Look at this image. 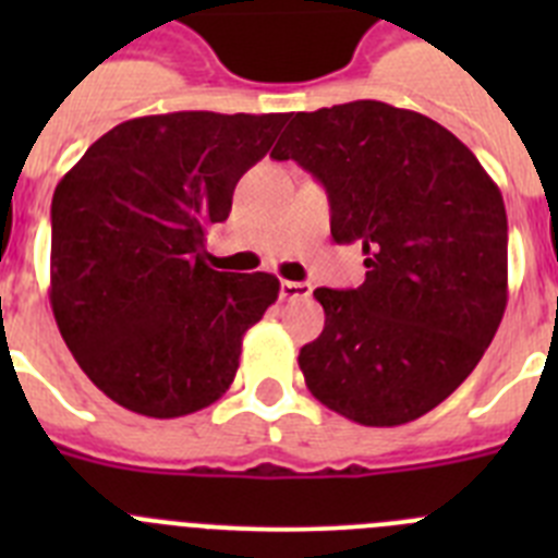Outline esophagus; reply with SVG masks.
Instances as JSON below:
<instances>
[{
	"instance_id": "1",
	"label": "esophagus",
	"mask_w": 558,
	"mask_h": 558,
	"mask_svg": "<svg viewBox=\"0 0 558 558\" xmlns=\"http://www.w3.org/2000/svg\"><path fill=\"white\" fill-rule=\"evenodd\" d=\"M310 293H313V288H310L307 282H282V288H279V295H282L284 302H293V299H307Z\"/></svg>"
}]
</instances>
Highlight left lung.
I'll list each match as a JSON object with an SVG mask.
<instances>
[{
	"label": "left lung",
	"instance_id": "1",
	"mask_svg": "<svg viewBox=\"0 0 558 558\" xmlns=\"http://www.w3.org/2000/svg\"><path fill=\"white\" fill-rule=\"evenodd\" d=\"M270 156L322 181L332 240L366 254L357 290L313 293L327 318L299 352L310 393L366 427L425 416L470 377L506 313L500 190L456 133L379 100L293 113Z\"/></svg>",
	"mask_w": 558,
	"mask_h": 558
}]
</instances>
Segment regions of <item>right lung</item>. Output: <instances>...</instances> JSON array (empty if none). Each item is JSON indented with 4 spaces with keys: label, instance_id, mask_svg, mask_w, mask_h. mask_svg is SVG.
Masks as SVG:
<instances>
[{
    "label": "right lung",
    "instance_id": "1",
    "mask_svg": "<svg viewBox=\"0 0 558 558\" xmlns=\"http://www.w3.org/2000/svg\"><path fill=\"white\" fill-rule=\"evenodd\" d=\"M290 113L172 111L102 133L52 195L49 304L86 377L150 418L209 408L243 335L279 299L274 274L206 265V229Z\"/></svg>",
    "mask_w": 558,
    "mask_h": 558
}]
</instances>
